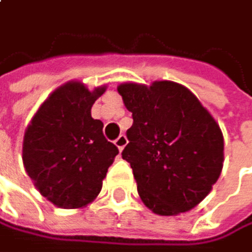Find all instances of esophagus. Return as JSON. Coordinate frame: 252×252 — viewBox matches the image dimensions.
Instances as JSON below:
<instances>
[{
	"label": "esophagus",
	"instance_id": "34e87169",
	"mask_svg": "<svg viewBox=\"0 0 252 252\" xmlns=\"http://www.w3.org/2000/svg\"><path fill=\"white\" fill-rule=\"evenodd\" d=\"M125 145H127V137H125L124 134H121V136L115 140V146H116L119 151H122V149L125 148Z\"/></svg>",
	"mask_w": 252,
	"mask_h": 252
}]
</instances>
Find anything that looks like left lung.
<instances>
[{"mask_svg":"<svg viewBox=\"0 0 252 252\" xmlns=\"http://www.w3.org/2000/svg\"><path fill=\"white\" fill-rule=\"evenodd\" d=\"M118 93L133 113L122 159L133 168L140 199L158 216L190 211L223 168L217 121L189 88L173 81L124 82Z\"/></svg>","mask_w":252,"mask_h":252,"instance_id":"8db88e82","label":"left lung"}]
</instances>
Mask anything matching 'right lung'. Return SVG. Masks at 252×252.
<instances>
[{
    "mask_svg": "<svg viewBox=\"0 0 252 252\" xmlns=\"http://www.w3.org/2000/svg\"><path fill=\"white\" fill-rule=\"evenodd\" d=\"M106 85L88 90L81 81L57 87L25 130L22 159L38 192L59 208H84L101 190L118 148L91 116Z\"/></svg>",
    "mask_w": 252,
    "mask_h": 252,
    "instance_id": "obj_1",
    "label": "right lung"
}]
</instances>
